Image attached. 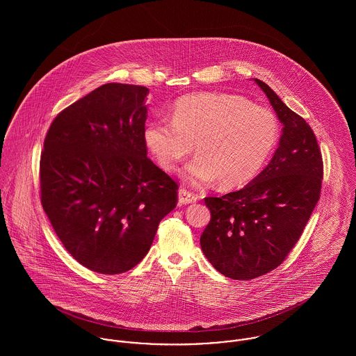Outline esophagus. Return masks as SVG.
Here are the masks:
<instances>
[{
  "label": "esophagus",
  "mask_w": 356,
  "mask_h": 356,
  "mask_svg": "<svg viewBox=\"0 0 356 356\" xmlns=\"http://www.w3.org/2000/svg\"><path fill=\"white\" fill-rule=\"evenodd\" d=\"M178 202L179 204H192L197 202V196L188 192L186 189H179L178 192Z\"/></svg>",
  "instance_id": "34e87169"
}]
</instances>
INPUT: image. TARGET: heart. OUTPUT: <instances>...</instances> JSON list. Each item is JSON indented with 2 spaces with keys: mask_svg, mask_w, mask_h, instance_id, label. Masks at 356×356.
Masks as SVG:
<instances>
[{
  "mask_svg": "<svg viewBox=\"0 0 356 356\" xmlns=\"http://www.w3.org/2000/svg\"><path fill=\"white\" fill-rule=\"evenodd\" d=\"M280 140V123L267 108L237 95L199 93L174 104L172 120H152L144 129L149 152L165 171L178 168L195 145L197 157L185 179L204 185L218 179L223 189L254 179Z\"/></svg>",
  "mask_w": 356,
  "mask_h": 356,
  "instance_id": "obj_1",
  "label": "heart"
}]
</instances>
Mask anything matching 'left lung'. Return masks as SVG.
Segmentation results:
<instances>
[{"mask_svg":"<svg viewBox=\"0 0 356 356\" xmlns=\"http://www.w3.org/2000/svg\"><path fill=\"white\" fill-rule=\"evenodd\" d=\"M254 83L275 111L282 133L266 168L247 186L205 197L211 220L200 237L208 261L233 280H252L275 267L295 247L319 200L322 156L311 127L275 92Z\"/></svg>","mask_w":356,"mask_h":356,"instance_id":"obj_1","label":"left lung"}]
</instances>
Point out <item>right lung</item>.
<instances>
[{
	"label": "right lung",
	"mask_w": 356,
	"mask_h": 356,
	"mask_svg": "<svg viewBox=\"0 0 356 356\" xmlns=\"http://www.w3.org/2000/svg\"><path fill=\"white\" fill-rule=\"evenodd\" d=\"M148 93L102 85L60 112L44 143V211L64 248L100 274L138 264L177 205V184L147 157Z\"/></svg>",
	"instance_id": "obj_1"
}]
</instances>
